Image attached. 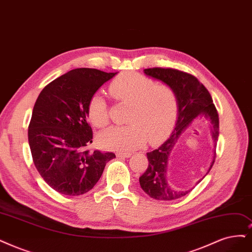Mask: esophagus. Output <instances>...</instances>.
<instances>
[{"label":"esophagus","mask_w":252,"mask_h":252,"mask_svg":"<svg viewBox=\"0 0 252 252\" xmlns=\"http://www.w3.org/2000/svg\"><path fill=\"white\" fill-rule=\"evenodd\" d=\"M116 156L118 158H129L132 156V154L131 153H117Z\"/></svg>","instance_id":"34e87169"}]
</instances>
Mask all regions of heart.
I'll use <instances>...</instances> for the list:
<instances>
[{
    "instance_id": "1",
    "label": "heart",
    "mask_w": 252,
    "mask_h": 252,
    "mask_svg": "<svg viewBox=\"0 0 252 252\" xmlns=\"http://www.w3.org/2000/svg\"><path fill=\"white\" fill-rule=\"evenodd\" d=\"M110 93L116 100L131 105L128 123L125 126H111L100 133L99 144L112 151L127 152L148 142L156 143L168 133L178 117L179 101L174 90L136 72L117 77L110 84ZM88 117L93 126L109 124V108L98 93L88 102Z\"/></svg>"
}]
</instances>
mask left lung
<instances>
[{
  "label": "left lung",
  "mask_w": 252,
  "mask_h": 252,
  "mask_svg": "<svg viewBox=\"0 0 252 252\" xmlns=\"http://www.w3.org/2000/svg\"><path fill=\"white\" fill-rule=\"evenodd\" d=\"M144 73L148 77L163 82L174 90L179 101V112L175 127L170 137L157 150L146 154L148 166L146 171L139 178V182L142 190L152 198L157 200H174L187 195L192 189H176L168 182L167 166L173 147L182 133L198 117L206 118L211 123L212 137L216 147L219 136L218 112L213 104L208 89L192 74L173 68L160 67L144 69ZM215 159L216 151L209 171Z\"/></svg>",
  "instance_id": "obj_1"
}]
</instances>
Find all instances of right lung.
Masks as SVG:
<instances>
[{
  "mask_svg": "<svg viewBox=\"0 0 252 252\" xmlns=\"http://www.w3.org/2000/svg\"><path fill=\"white\" fill-rule=\"evenodd\" d=\"M117 72L76 68L46 85L36 99L28 139L37 171L51 188L77 196L94 187L113 153L90 152L88 102Z\"/></svg>",
  "mask_w": 252,
  "mask_h": 252,
  "instance_id": "right-lung-1",
  "label": "right lung"
}]
</instances>
